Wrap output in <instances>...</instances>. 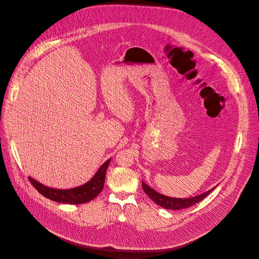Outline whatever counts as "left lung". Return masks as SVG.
Listing matches in <instances>:
<instances>
[{"label": "left lung", "instance_id": "8db88e82", "mask_svg": "<svg viewBox=\"0 0 259 259\" xmlns=\"http://www.w3.org/2000/svg\"><path fill=\"white\" fill-rule=\"evenodd\" d=\"M142 186H143L144 191L148 194V196L154 202H156L158 205H160L164 208H167V209H182V208L189 207V206L201 201L203 198H205L211 191L214 190V188H213V189H210L200 195L190 197V198H175V197H169L166 195L160 194L159 192L152 189V188L150 186H148L145 182H142Z\"/></svg>", "mask_w": 259, "mask_h": 259}]
</instances>
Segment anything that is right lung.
Wrapping results in <instances>:
<instances>
[{
    "label": "right lung",
    "mask_w": 259,
    "mask_h": 259,
    "mask_svg": "<svg viewBox=\"0 0 259 259\" xmlns=\"http://www.w3.org/2000/svg\"><path fill=\"white\" fill-rule=\"evenodd\" d=\"M109 162L110 159L104 162L100 166V168L97 170L95 176H94L89 182L81 186L72 188V189H55V188L46 187L45 185L37 182L31 177H29V180L31 184L36 188L37 191L46 198L62 203L80 204L91 201L102 191Z\"/></svg>",
    "instance_id": "obj_1"
}]
</instances>
